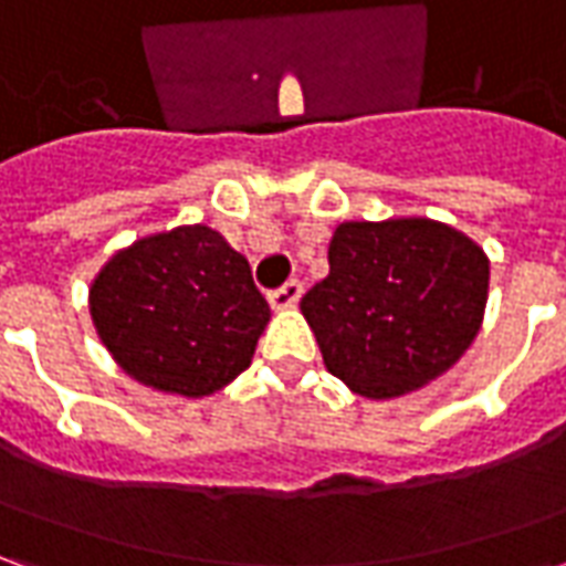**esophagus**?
<instances>
[{
  "label": "esophagus",
  "mask_w": 566,
  "mask_h": 566,
  "mask_svg": "<svg viewBox=\"0 0 566 566\" xmlns=\"http://www.w3.org/2000/svg\"><path fill=\"white\" fill-rule=\"evenodd\" d=\"M300 296H303V284L291 279L287 284H282L279 291H272L270 294V306L272 308H294L300 303Z\"/></svg>",
  "instance_id": "obj_1"
}]
</instances>
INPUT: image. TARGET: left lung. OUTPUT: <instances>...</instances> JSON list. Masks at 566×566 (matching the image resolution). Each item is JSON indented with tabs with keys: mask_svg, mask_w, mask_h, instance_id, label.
Listing matches in <instances>:
<instances>
[{
	"mask_svg": "<svg viewBox=\"0 0 566 566\" xmlns=\"http://www.w3.org/2000/svg\"><path fill=\"white\" fill-rule=\"evenodd\" d=\"M331 275L300 300L324 367L369 400L424 388L473 345L491 263L470 235L430 218L345 221Z\"/></svg>",
	"mask_w": 566,
	"mask_h": 566,
	"instance_id": "left-lung-1",
	"label": "left lung"
}]
</instances>
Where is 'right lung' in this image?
<instances>
[{
	"label": "right lung",
	"mask_w": 566,
	"mask_h": 566,
	"mask_svg": "<svg viewBox=\"0 0 566 566\" xmlns=\"http://www.w3.org/2000/svg\"><path fill=\"white\" fill-rule=\"evenodd\" d=\"M91 318L129 379L197 400L251 367L270 303L218 230L187 223L112 254L91 284Z\"/></svg>",
	"instance_id": "add662e5"
}]
</instances>
